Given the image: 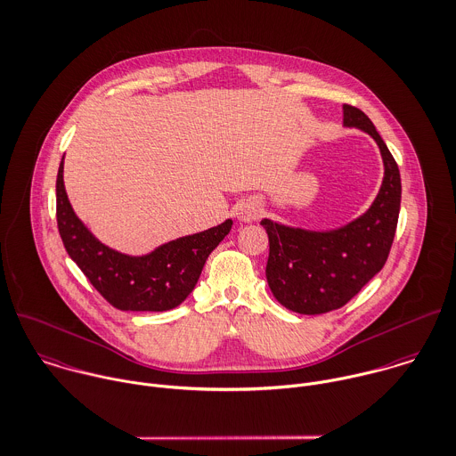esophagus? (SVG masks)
I'll list each match as a JSON object with an SVG mask.
<instances>
[{
	"label": "esophagus",
	"instance_id": "esophagus-1",
	"mask_svg": "<svg viewBox=\"0 0 456 456\" xmlns=\"http://www.w3.org/2000/svg\"><path fill=\"white\" fill-rule=\"evenodd\" d=\"M261 211H263V208H261V202H259V200H245V202L240 204L236 215H238V218H240L241 222L248 224V222L259 218Z\"/></svg>",
	"mask_w": 456,
	"mask_h": 456
}]
</instances>
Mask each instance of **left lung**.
I'll list each match as a JSON object with an SVG mask.
<instances>
[{
	"label": "left lung",
	"instance_id": "1",
	"mask_svg": "<svg viewBox=\"0 0 456 456\" xmlns=\"http://www.w3.org/2000/svg\"><path fill=\"white\" fill-rule=\"evenodd\" d=\"M343 126L368 133L384 161L382 186L355 220L327 231L293 227L270 218L266 281L273 297L298 314H323L348 304L386 265L402 204L400 168L370 117L343 104Z\"/></svg>",
	"mask_w": 456,
	"mask_h": 456
}]
</instances>
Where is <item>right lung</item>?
Returning <instances> with one entry per match:
<instances>
[{"mask_svg":"<svg viewBox=\"0 0 456 456\" xmlns=\"http://www.w3.org/2000/svg\"><path fill=\"white\" fill-rule=\"evenodd\" d=\"M56 222L63 247L90 284L120 311H170L193 291L209 254L231 232L232 220L131 256L99 241L74 213L65 184L63 158L56 175Z\"/></svg>","mask_w":456,"mask_h":456,"instance_id":"obj_1","label":"right lung"}]
</instances>
